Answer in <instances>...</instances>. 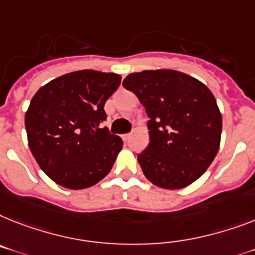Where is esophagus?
<instances>
[{
    "mask_svg": "<svg viewBox=\"0 0 255 255\" xmlns=\"http://www.w3.org/2000/svg\"><path fill=\"white\" fill-rule=\"evenodd\" d=\"M130 136H131V134H124L123 135V139L124 140H129Z\"/></svg>",
    "mask_w": 255,
    "mask_h": 255,
    "instance_id": "34e87169",
    "label": "esophagus"
}]
</instances>
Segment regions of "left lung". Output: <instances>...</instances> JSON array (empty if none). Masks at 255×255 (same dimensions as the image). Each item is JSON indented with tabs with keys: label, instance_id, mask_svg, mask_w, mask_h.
I'll return each instance as SVG.
<instances>
[{
	"label": "left lung",
	"instance_id": "obj_1",
	"mask_svg": "<svg viewBox=\"0 0 255 255\" xmlns=\"http://www.w3.org/2000/svg\"><path fill=\"white\" fill-rule=\"evenodd\" d=\"M123 85L150 117V144L138 155L147 180L169 190L198 180L215 159L222 136V113L207 86L172 69L131 73Z\"/></svg>",
	"mask_w": 255,
	"mask_h": 255
}]
</instances>
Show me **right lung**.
<instances>
[{
  "instance_id": "add662e5",
  "label": "right lung",
  "mask_w": 255,
  "mask_h": 255,
  "mask_svg": "<svg viewBox=\"0 0 255 255\" xmlns=\"http://www.w3.org/2000/svg\"><path fill=\"white\" fill-rule=\"evenodd\" d=\"M120 83L121 75L87 69L61 75L33 95L24 117L29 150L56 184L81 190L112 169L124 143L100 124Z\"/></svg>"
}]
</instances>
